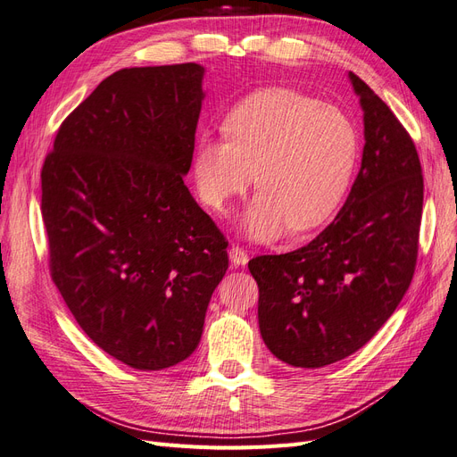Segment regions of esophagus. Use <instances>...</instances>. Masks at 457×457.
I'll return each mask as SVG.
<instances>
[{
  "label": "esophagus",
  "instance_id": "obj_1",
  "mask_svg": "<svg viewBox=\"0 0 457 457\" xmlns=\"http://www.w3.org/2000/svg\"><path fill=\"white\" fill-rule=\"evenodd\" d=\"M228 259L234 267H244L247 261H250V257H247V253L242 250V247L238 245H232L228 250Z\"/></svg>",
  "mask_w": 457,
  "mask_h": 457
}]
</instances>
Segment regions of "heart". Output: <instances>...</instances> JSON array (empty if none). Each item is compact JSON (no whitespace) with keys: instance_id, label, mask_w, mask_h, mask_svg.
Segmentation results:
<instances>
[{"instance_id":"1","label":"heart","mask_w":457,"mask_h":457,"mask_svg":"<svg viewBox=\"0 0 457 457\" xmlns=\"http://www.w3.org/2000/svg\"><path fill=\"white\" fill-rule=\"evenodd\" d=\"M225 133L200 137L192 175L200 200L220 212L253 173L257 196L242 219L247 238L272 240L286 225L314 228L347 190L358 139L336 106L284 87L257 91L230 110Z\"/></svg>"}]
</instances>
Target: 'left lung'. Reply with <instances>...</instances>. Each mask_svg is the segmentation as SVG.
Returning <instances> with one entry per match:
<instances>
[{
	"mask_svg": "<svg viewBox=\"0 0 457 457\" xmlns=\"http://www.w3.org/2000/svg\"><path fill=\"white\" fill-rule=\"evenodd\" d=\"M364 112L362 163L336 219L307 245L247 262L259 286V329L295 368L343 361L403 301L418 259L423 175L410 135L349 72Z\"/></svg>",
	"mask_w": 457,
	"mask_h": 457,
	"instance_id": "left-lung-1",
	"label": "left lung"
}]
</instances>
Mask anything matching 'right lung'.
Wrapping results in <instances>:
<instances>
[{"instance_id": "add662e5", "label": "right lung", "mask_w": 457, "mask_h": 457, "mask_svg": "<svg viewBox=\"0 0 457 457\" xmlns=\"http://www.w3.org/2000/svg\"><path fill=\"white\" fill-rule=\"evenodd\" d=\"M205 68H123L68 116L41 170L54 286L89 339L135 370L198 347L227 242L183 177Z\"/></svg>"}]
</instances>
